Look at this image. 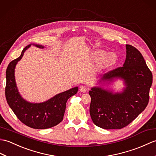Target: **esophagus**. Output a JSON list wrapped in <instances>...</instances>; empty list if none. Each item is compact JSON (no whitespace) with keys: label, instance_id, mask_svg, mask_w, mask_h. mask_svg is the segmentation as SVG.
I'll use <instances>...</instances> for the list:
<instances>
[{"label":"esophagus","instance_id":"esophagus-1","mask_svg":"<svg viewBox=\"0 0 156 156\" xmlns=\"http://www.w3.org/2000/svg\"><path fill=\"white\" fill-rule=\"evenodd\" d=\"M79 90H80V91H81L82 93H85L87 91V88H86L85 86H80V87H79Z\"/></svg>","mask_w":156,"mask_h":156}]
</instances>
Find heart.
I'll list each match as a JSON object with an SVG mask.
<instances>
[{"mask_svg":"<svg viewBox=\"0 0 156 156\" xmlns=\"http://www.w3.org/2000/svg\"><path fill=\"white\" fill-rule=\"evenodd\" d=\"M106 54L105 52L104 51L102 50H99L96 51L94 53V55L97 59L100 60L103 58V64L105 65V66H111V65H113L115 63L117 58H116V55L113 53H109L108 54H107L106 56H105ZM105 57H104V56Z\"/></svg>","mask_w":156,"mask_h":156,"instance_id":"obj_1","label":"heart"}]
</instances>
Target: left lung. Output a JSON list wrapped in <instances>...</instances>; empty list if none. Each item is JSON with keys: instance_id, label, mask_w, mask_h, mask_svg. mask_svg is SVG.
<instances>
[{"instance_id": "left-lung-1", "label": "left lung", "mask_w": 156, "mask_h": 156, "mask_svg": "<svg viewBox=\"0 0 156 156\" xmlns=\"http://www.w3.org/2000/svg\"><path fill=\"white\" fill-rule=\"evenodd\" d=\"M126 59L123 67L107 72L101 81L120 77L126 87L121 93L113 94L101 87L89 91L90 115L95 126L103 129H122L132 122L146 109L150 99L152 73L136 47L126 44Z\"/></svg>"}]
</instances>
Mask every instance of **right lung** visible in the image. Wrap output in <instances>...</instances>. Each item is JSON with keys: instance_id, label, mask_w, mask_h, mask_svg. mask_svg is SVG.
<instances>
[{"instance_id": "1", "label": "right lung", "mask_w": 156, "mask_h": 156, "mask_svg": "<svg viewBox=\"0 0 156 156\" xmlns=\"http://www.w3.org/2000/svg\"><path fill=\"white\" fill-rule=\"evenodd\" d=\"M36 46L43 48L41 45L36 44ZM29 47L30 45L26 47L20 56L12 61L8 65L6 71L5 97L9 107L23 123L33 129H47L57 126L62 122L67 100L77 93L78 87L61 93L43 103H30L24 100L16 88L15 68Z\"/></svg>"}]
</instances>
